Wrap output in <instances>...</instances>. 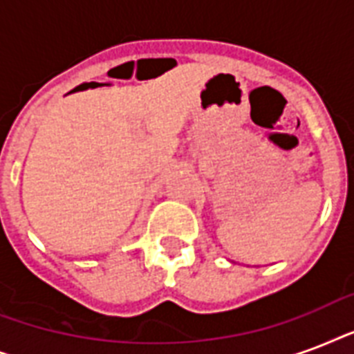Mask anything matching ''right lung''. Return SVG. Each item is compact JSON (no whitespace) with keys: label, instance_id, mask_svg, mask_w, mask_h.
I'll return each mask as SVG.
<instances>
[{"label":"right lung","instance_id":"add662e5","mask_svg":"<svg viewBox=\"0 0 354 354\" xmlns=\"http://www.w3.org/2000/svg\"><path fill=\"white\" fill-rule=\"evenodd\" d=\"M93 84H95V82H90V84H88V82H86V84H80V86H79V90H86L88 86H93Z\"/></svg>","mask_w":354,"mask_h":354}]
</instances>
